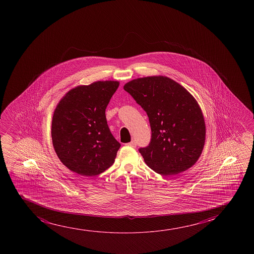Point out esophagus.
<instances>
[{"label": "esophagus", "mask_w": 254, "mask_h": 254, "mask_svg": "<svg viewBox=\"0 0 254 254\" xmlns=\"http://www.w3.org/2000/svg\"><path fill=\"white\" fill-rule=\"evenodd\" d=\"M127 146H132V147H136V146H137V144H136L135 140H132L131 142L127 143Z\"/></svg>", "instance_id": "1"}]
</instances>
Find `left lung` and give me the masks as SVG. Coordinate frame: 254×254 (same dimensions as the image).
I'll return each instance as SVG.
<instances>
[{
  "label": "left lung",
  "mask_w": 254,
  "mask_h": 254,
  "mask_svg": "<svg viewBox=\"0 0 254 254\" xmlns=\"http://www.w3.org/2000/svg\"><path fill=\"white\" fill-rule=\"evenodd\" d=\"M124 89L149 118L151 141L139 149L146 165L165 176L192 167L205 139L204 116L194 97L176 81L161 75L131 80Z\"/></svg>",
  "instance_id": "8db88e82"
}]
</instances>
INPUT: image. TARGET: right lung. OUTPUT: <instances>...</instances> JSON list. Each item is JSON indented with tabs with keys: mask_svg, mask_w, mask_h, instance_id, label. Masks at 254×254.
I'll return each mask as SVG.
<instances>
[{
	"mask_svg": "<svg viewBox=\"0 0 254 254\" xmlns=\"http://www.w3.org/2000/svg\"><path fill=\"white\" fill-rule=\"evenodd\" d=\"M119 81H95L68 91L52 119L53 146L60 160L81 176H95L111 167L121 144L113 136L106 108Z\"/></svg>",
	"mask_w": 254,
	"mask_h": 254,
	"instance_id": "add662e5",
	"label": "right lung"
}]
</instances>
